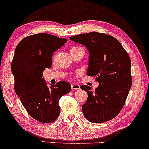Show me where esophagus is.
<instances>
[{
    "mask_svg": "<svg viewBox=\"0 0 149 149\" xmlns=\"http://www.w3.org/2000/svg\"><path fill=\"white\" fill-rule=\"evenodd\" d=\"M72 89L74 90V91H77V90L80 89V86H79V84H74L72 85Z\"/></svg>",
    "mask_w": 149,
    "mask_h": 149,
    "instance_id": "1",
    "label": "esophagus"
}]
</instances>
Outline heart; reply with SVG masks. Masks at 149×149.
I'll return each mask as SVG.
<instances>
[{"mask_svg":"<svg viewBox=\"0 0 149 149\" xmlns=\"http://www.w3.org/2000/svg\"><path fill=\"white\" fill-rule=\"evenodd\" d=\"M77 48H78V47H73V48H72V49H71V50H73V49H77Z\"/></svg>","mask_w":149,"mask_h":149,"instance_id":"b5f03b06","label":"heart"}]
</instances>
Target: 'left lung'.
Masks as SVG:
<instances>
[{"mask_svg":"<svg viewBox=\"0 0 149 149\" xmlns=\"http://www.w3.org/2000/svg\"><path fill=\"white\" fill-rule=\"evenodd\" d=\"M71 40L84 45L89 52L86 74L96 77L99 83L86 91V102L82 104L84 117L92 123H102L116 117L124 105L132 86L131 61L121 43L112 36L89 32L73 36Z\"/></svg>","mask_w":149,"mask_h":149,"instance_id":"1","label":"left lung"}]
</instances>
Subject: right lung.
I'll list each match as a JSON object with an SVG mask.
<instances>
[{
    "mask_svg": "<svg viewBox=\"0 0 149 149\" xmlns=\"http://www.w3.org/2000/svg\"><path fill=\"white\" fill-rule=\"evenodd\" d=\"M68 40L46 33L24 38L17 46L11 63L15 91L27 112L42 123H52L60 113L58 100L69 93L71 84L61 81L48 86L42 72L51 68L54 52Z\"/></svg>",
    "mask_w": 149,
    "mask_h": 149,
    "instance_id": "add662e5",
    "label": "right lung"
}]
</instances>
